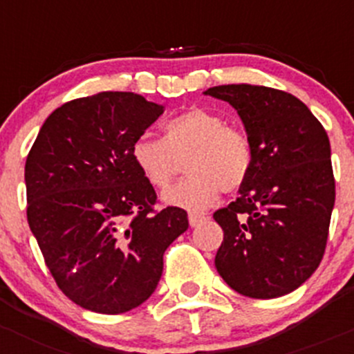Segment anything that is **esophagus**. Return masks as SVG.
Segmentation results:
<instances>
[{"instance_id": "obj_1", "label": "esophagus", "mask_w": 354, "mask_h": 354, "mask_svg": "<svg viewBox=\"0 0 354 354\" xmlns=\"http://www.w3.org/2000/svg\"><path fill=\"white\" fill-rule=\"evenodd\" d=\"M203 221H205V217H203V215H200V214H189L188 215V222H189V225H192V227H196L198 224H202Z\"/></svg>"}]
</instances>
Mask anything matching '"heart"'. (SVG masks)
I'll return each instance as SVG.
<instances>
[{"instance_id":"heart-1","label":"heart","mask_w":354,"mask_h":354,"mask_svg":"<svg viewBox=\"0 0 354 354\" xmlns=\"http://www.w3.org/2000/svg\"><path fill=\"white\" fill-rule=\"evenodd\" d=\"M185 159L188 174L162 193V202L185 210H205L218 193L237 192L252 166L251 140L241 129L227 125L224 115L207 109H189L169 118L162 139L139 136L130 146V158L144 180L165 188Z\"/></svg>"}]
</instances>
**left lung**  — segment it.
Masks as SVG:
<instances>
[{
    "label": "left lung",
    "instance_id": "8db88e82",
    "mask_svg": "<svg viewBox=\"0 0 354 354\" xmlns=\"http://www.w3.org/2000/svg\"><path fill=\"white\" fill-rule=\"evenodd\" d=\"M205 95L237 110L252 147L239 196L214 214L224 230L215 268L241 295H286L326 251L336 200L329 137L307 105L280 89L224 84Z\"/></svg>",
    "mask_w": 354,
    "mask_h": 354
}]
</instances>
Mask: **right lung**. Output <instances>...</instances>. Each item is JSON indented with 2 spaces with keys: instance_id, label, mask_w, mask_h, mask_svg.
<instances>
[{
  "instance_id": "obj_1",
  "label": "right lung",
  "mask_w": 354,
  "mask_h": 354,
  "mask_svg": "<svg viewBox=\"0 0 354 354\" xmlns=\"http://www.w3.org/2000/svg\"><path fill=\"white\" fill-rule=\"evenodd\" d=\"M162 111L129 91L73 100L47 117L27 156L30 230L62 293L88 310L146 302L162 254L188 229L183 208L154 210V188L130 158Z\"/></svg>"
}]
</instances>
